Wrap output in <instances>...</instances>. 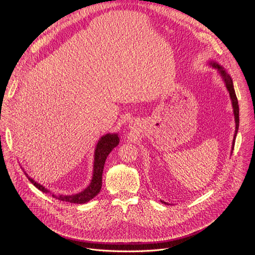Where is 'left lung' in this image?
<instances>
[{"label":"left lung","mask_w":255,"mask_h":255,"mask_svg":"<svg viewBox=\"0 0 255 255\" xmlns=\"http://www.w3.org/2000/svg\"><path fill=\"white\" fill-rule=\"evenodd\" d=\"M208 63L210 66L215 68L218 71V74H219L220 77L222 78V80L226 86V89L229 92V96L231 99V103H232V107H233V114H234V119H235V133H234V138H233V142H232V149H231V153H232L233 148H234L235 138H236L238 128H239V106H238V101H237V97H236L234 86H233V81H232L231 77L229 76L228 72L224 69L223 66L218 64L216 61H208ZM161 203L168 205L166 202H163V201H161Z\"/></svg>","instance_id":"8db88e82"}]
</instances>
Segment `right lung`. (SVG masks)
<instances>
[{
    "label": "right lung",
    "instance_id": "obj_1",
    "mask_svg": "<svg viewBox=\"0 0 255 255\" xmlns=\"http://www.w3.org/2000/svg\"><path fill=\"white\" fill-rule=\"evenodd\" d=\"M119 141H120V139H119L117 133H108L106 135H103L99 139V141L96 145L95 154H94V167H93V176L91 179V183L81 193L70 195V196L53 194L48 189L43 187L42 185L36 183V181L33 178H31L25 171H24V173L26 174L28 179L36 188L45 194H49L54 199H57V200L63 201V202L74 203V204H85V203L91 201L93 198H95L100 193L101 188H102V175H103L105 161H106L108 155L110 154V152L119 144Z\"/></svg>",
    "mask_w": 255,
    "mask_h": 255
}]
</instances>
